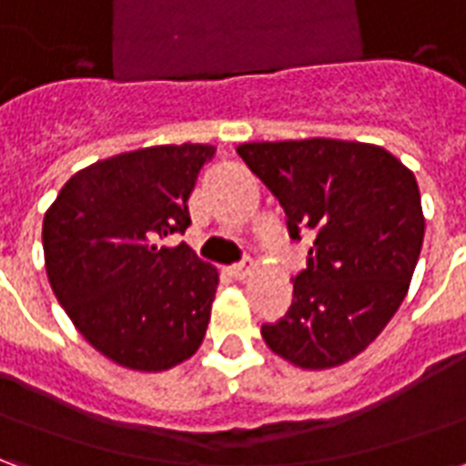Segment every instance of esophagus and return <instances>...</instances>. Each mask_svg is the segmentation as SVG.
I'll list each match as a JSON object with an SVG mask.
<instances>
[{
  "mask_svg": "<svg viewBox=\"0 0 466 466\" xmlns=\"http://www.w3.org/2000/svg\"><path fill=\"white\" fill-rule=\"evenodd\" d=\"M252 269H254V262L249 259V257H244L242 262H237L229 267V274H232L234 279H244V277L252 272Z\"/></svg>",
  "mask_w": 466,
  "mask_h": 466,
  "instance_id": "1",
  "label": "esophagus"
}]
</instances>
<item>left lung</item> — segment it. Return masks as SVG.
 <instances>
[{
	"instance_id": "obj_1",
	"label": "left lung",
	"mask_w": 466,
	"mask_h": 466,
	"mask_svg": "<svg viewBox=\"0 0 466 466\" xmlns=\"http://www.w3.org/2000/svg\"><path fill=\"white\" fill-rule=\"evenodd\" d=\"M279 199L292 239L314 234L282 319L264 342L302 370H327L367 350L400 309L424 239L414 174L374 144L342 139L237 147Z\"/></svg>"
}]
</instances>
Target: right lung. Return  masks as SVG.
<instances>
[{
	"label": "right lung",
	"instance_id": "right-lung-1",
	"mask_svg": "<svg viewBox=\"0 0 466 466\" xmlns=\"http://www.w3.org/2000/svg\"><path fill=\"white\" fill-rule=\"evenodd\" d=\"M209 144H159L76 172L42 227L46 274L69 319L122 367L162 371L192 357L219 274L169 237L192 224L189 197Z\"/></svg>",
	"mask_w": 466,
	"mask_h": 466
}]
</instances>
